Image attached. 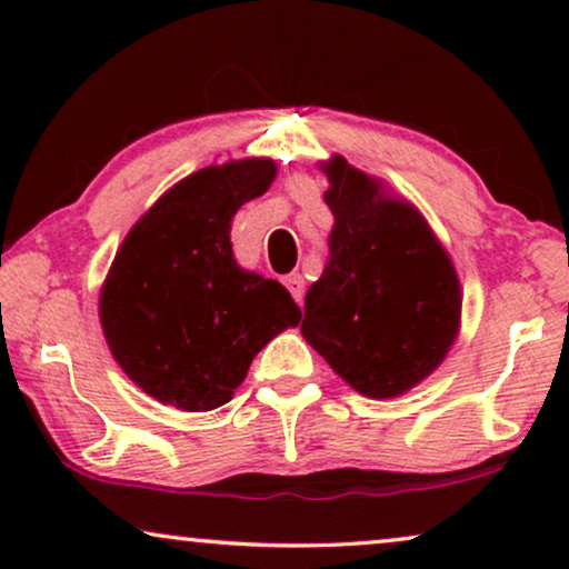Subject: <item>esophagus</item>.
<instances>
[{"mask_svg": "<svg viewBox=\"0 0 569 569\" xmlns=\"http://www.w3.org/2000/svg\"><path fill=\"white\" fill-rule=\"evenodd\" d=\"M282 284L287 287V290H290V295L298 302H302V295H306V282H302V277L300 274H287V277H282Z\"/></svg>", "mask_w": 569, "mask_h": 569, "instance_id": "obj_1", "label": "esophagus"}]
</instances>
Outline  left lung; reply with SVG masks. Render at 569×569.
Here are the masks:
<instances>
[{
  "instance_id": "8db88e82",
  "label": "left lung",
  "mask_w": 569,
  "mask_h": 569,
  "mask_svg": "<svg viewBox=\"0 0 569 569\" xmlns=\"http://www.w3.org/2000/svg\"><path fill=\"white\" fill-rule=\"evenodd\" d=\"M329 263L306 295L302 337L370 399L407 393L446 360L461 323L453 261L425 217L341 154L323 162Z\"/></svg>"
}]
</instances>
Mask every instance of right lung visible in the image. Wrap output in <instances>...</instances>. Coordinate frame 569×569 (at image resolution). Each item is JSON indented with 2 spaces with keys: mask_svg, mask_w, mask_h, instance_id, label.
<instances>
[{
  "mask_svg": "<svg viewBox=\"0 0 569 569\" xmlns=\"http://www.w3.org/2000/svg\"><path fill=\"white\" fill-rule=\"evenodd\" d=\"M269 158L201 168L147 209L100 290V326L121 370L152 399L209 411L232 399L253 357L300 323L277 279L238 267L230 222L274 181Z\"/></svg>",
  "mask_w": 569,
  "mask_h": 569,
  "instance_id": "right-lung-1",
  "label": "right lung"
}]
</instances>
